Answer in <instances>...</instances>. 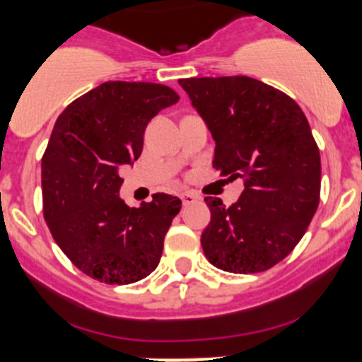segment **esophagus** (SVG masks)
<instances>
[{
    "label": "esophagus",
    "mask_w": 362,
    "mask_h": 362,
    "mask_svg": "<svg viewBox=\"0 0 362 362\" xmlns=\"http://www.w3.org/2000/svg\"><path fill=\"white\" fill-rule=\"evenodd\" d=\"M180 199H182V204H185V206H187V204L194 203L196 199H198V196L192 194V192H184V194H180Z\"/></svg>",
    "instance_id": "1"
}]
</instances>
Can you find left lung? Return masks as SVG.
I'll use <instances>...</instances> for the list:
<instances>
[{
  "mask_svg": "<svg viewBox=\"0 0 362 362\" xmlns=\"http://www.w3.org/2000/svg\"><path fill=\"white\" fill-rule=\"evenodd\" d=\"M178 83L215 140V170L245 184L229 208L204 198V255L229 273L266 272L293 252L319 206L320 154L308 120L293 98L250 76Z\"/></svg>",
  "mask_w": 362,
  "mask_h": 362,
  "instance_id": "8db88e82",
  "label": "left lung"
}]
</instances>
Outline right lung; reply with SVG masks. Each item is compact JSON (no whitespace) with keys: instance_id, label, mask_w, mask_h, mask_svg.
I'll list each match as a JSON object with an SVG mask.
<instances>
[{"instance_id":"1","label":"right lung","mask_w":362,"mask_h":362,"mask_svg":"<svg viewBox=\"0 0 362 362\" xmlns=\"http://www.w3.org/2000/svg\"><path fill=\"white\" fill-rule=\"evenodd\" d=\"M178 100L160 83L117 80L57 117L42 159L43 215L69 261L100 282L126 286L158 268L182 202L158 192L129 208L119 196L120 175L140 158L152 117Z\"/></svg>"}]
</instances>
